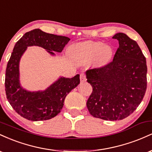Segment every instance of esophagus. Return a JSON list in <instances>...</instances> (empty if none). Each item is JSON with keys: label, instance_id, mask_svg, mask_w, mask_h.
Here are the masks:
<instances>
[{"label": "esophagus", "instance_id": "esophagus-1", "mask_svg": "<svg viewBox=\"0 0 152 152\" xmlns=\"http://www.w3.org/2000/svg\"><path fill=\"white\" fill-rule=\"evenodd\" d=\"M80 79H81V82H84L86 81V76L84 74H81L80 75Z\"/></svg>", "mask_w": 152, "mask_h": 152}]
</instances>
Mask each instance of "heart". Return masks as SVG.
Segmentation results:
<instances>
[{"label": "heart", "mask_w": 152, "mask_h": 152, "mask_svg": "<svg viewBox=\"0 0 152 152\" xmlns=\"http://www.w3.org/2000/svg\"><path fill=\"white\" fill-rule=\"evenodd\" d=\"M99 41H87L70 48L71 53L79 60H91L99 56L102 61L110 57L111 48Z\"/></svg>", "instance_id": "heart-1"}]
</instances>
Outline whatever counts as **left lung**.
<instances>
[{
	"label": "left lung",
	"instance_id": "8db88e82",
	"mask_svg": "<svg viewBox=\"0 0 152 152\" xmlns=\"http://www.w3.org/2000/svg\"><path fill=\"white\" fill-rule=\"evenodd\" d=\"M119 46L113 60L86 71L87 81L93 91L87 101L94 117L117 121L137 109L147 86L146 58L139 45L123 33L113 36Z\"/></svg>",
	"mask_w": 152,
	"mask_h": 152
}]
</instances>
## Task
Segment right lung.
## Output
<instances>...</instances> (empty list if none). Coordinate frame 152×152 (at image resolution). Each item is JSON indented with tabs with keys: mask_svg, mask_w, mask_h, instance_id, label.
Returning <instances> with one entry per match:
<instances>
[{
	"mask_svg": "<svg viewBox=\"0 0 152 152\" xmlns=\"http://www.w3.org/2000/svg\"><path fill=\"white\" fill-rule=\"evenodd\" d=\"M70 41L66 36L47 34L40 29L26 33L15 43L7 64L5 90L7 99L15 112L30 121H44L55 117L61 111L68 94L80 83L79 75L61 77L44 91L29 92L19 83V61L28 46H38L52 55L61 52Z\"/></svg>",
	"mask_w": 152,
	"mask_h": 152,
	"instance_id": "add662e5",
	"label": "right lung"
}]
</instances>
